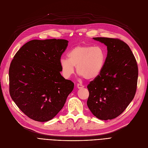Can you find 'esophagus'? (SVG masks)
I'll use <instances>...</instances> for the list:
<instances>
[{
  "mask_svg": "<svg viewBox=\"0 0 148 148\" xmlns=\"http://www.w3.org/2000/svg\"><path fill=\"white\" fill-rule=\"evenodd\" d=\"M77 88H79V89H82L84 87V85H83L82 84H80V83H77Z\"/></svg>",
  "mask_w": 148,
  "mask_h": 148,
  "instance_id": "esophagus-1",
  "label": "esophagus"
}]
</instances>
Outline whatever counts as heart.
I'll return each mask as SVG.
<instances>
[{"label": "heart", "mask_w": 148, "mask_h": 148, "mask_svg": "<svg viewBox=\"0 0 148 148\" xmlns=\"http://www.w3.org/2000/svg\"><path fill=\"white\" fill-rule=\"evenodd\" d=\"M68 58L60 60L62 73L65 79L74 74V66L84 79H95L102 71L105 62V54L100 47L86 45L75 47L68 53Z\"/></svg>", "instance_id": "heart-1"}]
</instances>
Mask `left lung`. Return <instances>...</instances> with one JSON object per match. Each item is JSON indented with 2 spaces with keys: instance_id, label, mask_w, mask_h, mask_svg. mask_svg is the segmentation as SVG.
<instances>
[{
  "instance_id": "1",
  "label": "left lung",
  "mask_w": 148,
  "mask_h": 148,
  "mask_svg": "<svg viewBox=\"0 0 148 148\" xmlns=\"http://www.w3.org/2000/svg\"><path fill=\"white\" fill-rule=\"evenodd\" d=\"M93 38L107 46V56L102 71L88 85L87 105L97 118L112 119L123 112L135 96L137 61L128 44L119 39Z\"/></svg>"
}]
</instances>
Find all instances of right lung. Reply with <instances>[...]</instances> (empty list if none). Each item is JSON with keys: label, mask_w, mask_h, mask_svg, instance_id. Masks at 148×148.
Instances as JSON below:
<instances>
[{"label": "right lung", "mask_w": 148, "mask_h": 148, "mask_svg": "<svg viewBox=\"0 0 148 148\" xmlns=\"http://www.w3.org/2000/svg\"><path fill=\"white\" fill-rule=\"evenodd\" d=\"M68 41L34 40L15 54L9 69L10 94L27 117L52 119L63 108L74 83L60 74V60Z\"/></svg>", "instance_id": "add662e5"}]
</instances>
